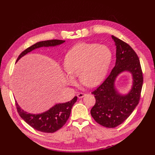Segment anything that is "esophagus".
<instances>
[{
    "label": "esophagus",
    "instance_id": "obj_1",
    "mask_svg": "<svg viewBox=\"0 0 155 155\" xmlns=\"http://www.w3.org/2000/svg\"><path fill=\"white\" fill-rule=\"evenodd\" d=\"M86 94L85 93H83V92H79V93H78V97H79V98H82V97H83L84 96H85Z\"/></svg>",
    "mask_w": 155,
    "mask_h": 155
}]
</instances>
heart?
Instances as JSON below:
<instances>
[{
  "label": "heart",
  "mask_w": 155,
  "mask_h": 155,
  "mask_svg": "<svg viewBox=\"0 0 155 155\" xmlns=\"http://www.w3.org/2000/svg\"><path fill=\"white\" fill-rule=\"evenodd\" d=\"M112 60V52L105 45L80 43L70 49L65 56L64 68L68 74L65 79L68 84L75 83L79 75L83 85L93 87L104 78Z\"/></svg>",
  "instance_id": "b5f03b06"
}]
</instances>
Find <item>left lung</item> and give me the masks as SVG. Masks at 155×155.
Here are the masks:
<instances>
[{
  "instance_id": "8db88e82",
  "label": "left lung",
  "mask_w": 155,
  "mask_h": 155,
  "mask_svg": "<svg viewBox=\"0 0 155 155\" xmlns=\"http://www.w3.org/2000/svg\"><path fill=\"white\" fill-rule=\"evenodd\" d=\"M116 46V64L109 76L100 86L92 92L96 104L91 114L97 124L108 128L120 125L128 118L138 104L143 85V74L137 54L125 42L112 35ZM124 71L132 74L133 86L125 95L114 87L116 77Z\"/></svg>"
}]
</instances>
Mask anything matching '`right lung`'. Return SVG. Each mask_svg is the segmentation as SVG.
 <instances>
[{"instance_id":"1","label":"right lung","mask_w":155,"mask_h":155,"mask_svg":"<svg viewBox=\"0 0 155 155\" xmlns=\"http://www.w3.org/2000/svg\"><path fill=\"white\" fill-rule=\"evenodd\" d=\"M64 41L63 40L52 39L38 42L23 51L18 55L16 62L22 56L36 48L43 46H55L63 43ZM77 99L78 97L75 96L71 101L64 104H56L48 110L38 114L28 113L24 111L18 105L17 101H15V105L18 114L32 128L43 133H52L58 130L66 124L71 112L72 108L76 102Z\"/></svg>"}]
</instances>
